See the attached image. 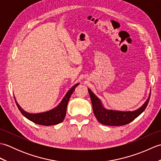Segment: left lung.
Listing matches in <instances>:
<instances>
[{
	"label": "left lung",
	"mask_w": 161,
	"mask_h": 161,
	"mask_svg": "<svg viewBox=\"0 0 161 161\" xmlns=\"http://www.w3.org/2000/svg\"><path fill=\"white\" fill-rule=\"evenodd\" d=\"M88 91L91 99L93 110L95 118L101 124L108 126H122L132 122L133 119H135L145 111L150 99L149 95L145 104L141 108L134 111H112L104 108L99 98L92 93L89 88Z\"/></svg>",
	"instance_id": "8db88e82"
}]
</instances>
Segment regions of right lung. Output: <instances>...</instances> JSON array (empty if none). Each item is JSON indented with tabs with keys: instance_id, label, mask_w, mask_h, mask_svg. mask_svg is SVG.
I'll list each match as a JSON object with an SVG mask.
<instances>
[{
	"instance_id": "right-lung-1",
	"label": "right lung",
	"mask_w": 161,
	"mask_h": 161,
	"mask_svg": "<svg viewBox=\"0 0 161 161\" xmlns=\"http://www.w3.org/2000/svg\"><path fill=\"white\" fill-rule=\"evenodd\" d=\"M78 85L79 84H75L73 88H71L68 91L66 95H65V97H64L63 100L61 102V103L57 107L47 112L41 113V114H29V113L24 111L23 109L20 108V107L19 105V104L17 103L16 100L15 102L16 103L17 107L19 109L20 113H21L26 118L30 119V121L35 122L36 124L44 126L57 125L64 121L66 114V108L68 101H69V99L71 96L72 93H73L75 88H76Z\"/></svg>"
}]
</instances>
